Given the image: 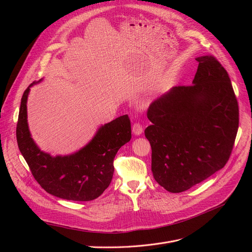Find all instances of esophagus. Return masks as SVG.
Wrapping results in <instances>:
<instances>
[{
  "instance_id": "obj_1",
  "label": "esophagus",
  "mask_w": 252,
  "mask_h": 252,
  "mask_svg": "<svg viewBox=\"0 0 252 252\" xmlns=\"http://www.w3.org/2000/svg\"><path fill=\"white\" fill-rule=\"evenodd\" d=\"M133 133L136 136H140L143 133V126H142V125L140 123H135L133 125Z\"/></svg>"
}]
</instances>
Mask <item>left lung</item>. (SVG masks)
Listing matches in <instances>:
<instances>
[{
	"label": "left lung",
	"instance_id": "left-lung-1",
	"mask_svg": "<svg viewBox=\"0 0 252 252\" xmlns=\"http://www.w3.org/2000/svg\"><path fill=\"white\" fill-rule=\"evenodd\" d=\"M191 86L171 88L154 100L145 129L155 181L181 193L228 162L239 126V107L227 70L213 55L196 58Z\"/></svg>",
	"mask_w": 252,
	"mask_h": 252
}]
</instances>
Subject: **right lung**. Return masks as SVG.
<instances>
[{
    "mask_svg": "<svg viewBox=\"0 0 252 252\" xmlns=\"http://www.w3.org/2000/svg\"><path fill=\"white\" fill-rule=\"evenodd\" d=\"M34 84L23 93L16 127L19 150L33 178L46 192L62 199H96L111 183L117 151L131 138L128 115L119 116L102 126L91 142L77 152L53 157L36 146L29 129L26 102Z\"/></svg>",
    "mask_w": 252,
    "mask_h": 252,
    "instance_id": "right-lung-1",
    "label": "right lung"
}]
</instances>
